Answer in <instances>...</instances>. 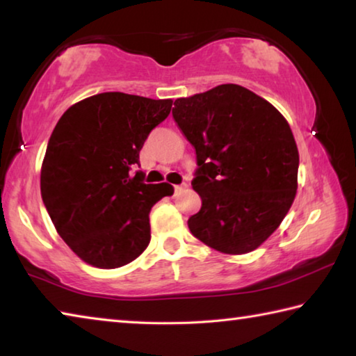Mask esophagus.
Wrapping results in <instances>:
<instances>
[{
	"mask_svg": "<svg viewBox=\"0 0 356 356\" xmlns=\"http://www.w3.org/2000/svg\"><path fill=\"white\" fill-rule=\"evenodd\" d=\"M186 186H188V185H186L185 182L184 184H179V185H174V190H176V193L177 191H180V190H184V188H186Z\"/></svg>",
	"mask_w": 356,
	"mask_h": 356,
	"instance_id": "34e87169",
	"label": "esophagus"
}]
</instances>
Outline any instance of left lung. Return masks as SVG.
I'll return each instance as SVG.
<instances>
[{"mask_svg":"<svg viewBox=\"0 0 356 356\" xmlns=\"http://www.w3.org/2000/svg\"><path fill=\"white\" fill-rule=\"evenodd\" d=\"M172 118L196 150L191 185L202 206L190 216V232L226 254L256 250L297 193L300 159L287 120L238 84L177 99Z\"/></svg>","mask_w":356,"mask_h":356,"instance_id":"left-lung-1","label":"left lung"}]
</instances>
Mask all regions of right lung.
I'll return each mask as SVG.
<instances>
[{"instance_id":"add662e5","label":"right lung","mask_w":356,"mask_h":356,"mask_svg":"<svg viewBox=\"0 0 356 356\" xmlns=\"http://www.w3.org/2000/svg\"><path fill=\"white\" fill-rule=\"evenodd\" d=\"M171 106L170 99L104 92L58 120L42 163V201L59 236L89 265L118 268L147 248L150 209L174 188L144 184V172L130 170Z\"/></svg>"}]
</instances>
